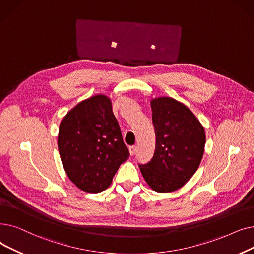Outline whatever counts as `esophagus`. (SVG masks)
<instances>
[{
	"label": "esophagus",
	"instance_id": "1",
	"mask_svg": "<svg viewBox=\"0 0 254 254\" xmlns=\"http://www.w3.org/2000/svg\"><path fill=\"white\" fill-rule=\"evenodd\" d=\"M136 150H137V147H136V146H131V147H129L130 155L133 156V155L136 153Z\"/></svg>",
	"mask_w": 254,
	"mask_h": 254
}]
</instances>
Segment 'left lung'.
I'll list each match as a JSON object with an SVG mask.
<instances>
[{
    "mask_svg": "<svg viewBox=\"0 0 254 254\" xmlns=\"http://www.w3.org/2000/svg\"><path fill=\"white\" fill-rule=\"evenodd\" d=\"M151 107L156 149L152 160L139 168L154 191L171 193L183 187L197 171L206 132L196 116L172 97L153 98Z\"/></svg>",
    "mask_w": 254,
    "mask_h": 254,
    "instance_id": "obj_1",
    "label": "left lung"
}]
</instances>
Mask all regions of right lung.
I'll return each mask as SVG.
<instances>
[{
    "label": "right lung",
    "instance_id": "obj_1",
    "mask_svg": "<svg viewBox=\"0 0 254 254\" xmlns=\"http://www.w3.org/2000/svg\"><path fill=\"white\" fill-rule=\"evenodd\" d=\"M58 148L64 170L77 188L100 193L129 158L112 100L97 94L76 104L60 123Z\"/></svg>",
    "mask_w": 254,
    "mask_h": 254
}]
</instances>
